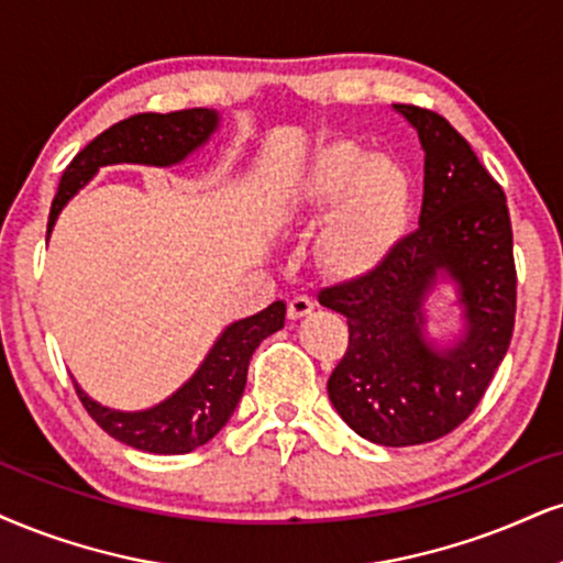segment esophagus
Segmentation results:
<instances>
[{
  "mask_svg": "<svg viewBox=\"0 0 563 563\" xmlns=\"http://www.w3.org/2000/svg\"><path fill=\"white\" fill-rule=\"evenodd\" d=\"M313 308H316L313 297L295 295L292 300H289V305H287V313H289V318H302V316H308Z\"/></svg>",
  "mask_w": 563,
  "mask_h": 563,
  "instance_id": "1",
  "label": "esophagus"
}]
</instances>
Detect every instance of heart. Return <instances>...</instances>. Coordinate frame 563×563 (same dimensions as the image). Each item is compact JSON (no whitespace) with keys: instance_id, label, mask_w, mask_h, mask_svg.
I'll list each match as a JSON object with an SVG mask.
<instances>
[{"instance_id":"b5f03b06","label":"heart","mask_w":563,"mask_h":563,"mask_svg":"<svg viewBox=\"0 0 563 563\" xmlns=\"http://www.w3.org/2000/svg\"><path fill=\"white\" fill-rule=\"evenodd\" d=\"M336 202L321 253L336 271H363L386 253L405 224L412 206V177L391 158L355 143H336L297 179L287 208L292 217H310Z\"/></svg>"}]
</instances>
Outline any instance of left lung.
I'll return each instance as SVG.
<instances>
[{
  "label": "left lung",
  "mask_w": 563,
  "mask_h": 563,
  "mask_svg": "<svg viewBox=\"0 0 563 563\" xmlns=\"http://www.w3.org/2000/svg\"><path fill=\"white\" fill-rule=\"evenodd\" d=\"M426 151L420 224L355 279L318 292L350 325L329 376L342 420L380 446L443 439L481 405L517 313L511 219L501 185L441 114L397 103ZM439 273L461 289L468 329L454 347L424 339L421 300Z\"/></svg>",
  "instance_id": "left-lung-1"
}]
</instances>
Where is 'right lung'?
<instances>
[{
	"label": "right lung",
	"instance_id": "add662e5",
	"mask_svg": "<svg viewBox=\"0 0 563 563\" xmlns=\"http://www.w3.org/2000/svg\"><path fill=\"white\" fill-rule=\"evenodd\" d=\"M217 124L219 114L211 109H183V112L169 114H135L103 130L67 164L52 211H48L46 240L62 206L99 172V166L122 162L154 166L177 164L198 145H203ZM284 313H287L284 302H274L258 316L229 325L208 352L196 376L177 394L145 412H117V409L96 405L80 391L78 384H75V391L96 426L107 430L112 439L148 451V454H187L211 441L232 418L245 391L250 357L263 339L282 329Z\"/></svg>",
	"mask_w": 563,
	"mask_h": 563
}]
</instances>
